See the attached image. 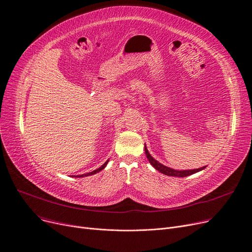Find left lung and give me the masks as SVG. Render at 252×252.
<instances>
[{
    "instance_id": "1",
    "label": "left lung",
    "mask_w": 252,
    "mask_h": 252,
    "mask_svg": "<svg viewBox=\"0 0 252 252\" xmlns=\"http://www.w3.org/2000/svg\"><path fill=\"white\" fill-rule=\"evenodd\" d=\"M145 153H146V156L148 158L149 162L151 163V165L156 169V170H159L161 174L169 176V177H179V178H184V177H188L191 176L193 174L198 173V171H200L202 169H204L206 167H200V168H196V169H186V170H177V169H173V168H169L163 164H161L160 162H158L157 160H155L154 158L150 155V153L148 152V149L146 147V145H145Z\"/></svg>"
}]
</instances>
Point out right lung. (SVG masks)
<instances>
[{"mask_svg": "<svg viewBox=\"0 0 252 252\" xmlns=\"http://www.w3.org/2000/svg\"><path fill=\"white\" fill-rule=\"evenodd\" d=\"M107 163H108V160L106 161L102 166H100L99 168H97V169H95V170H93V171H91V173H88V174H85V175H81V176H74L75 178H82V177H88V176H92V175H95V174H97V173H99V171H101L103 168H105V166L107 165Z\"/></svg>", "mask_w": 252, "mask_h": 252, "instance_id": "right-lung-1", "label": "right lung"}]
</instances>
